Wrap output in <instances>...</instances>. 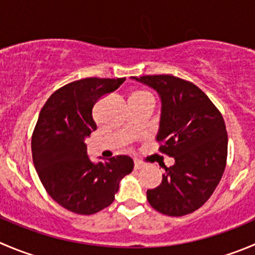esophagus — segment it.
I'll return each mask as SVG.
<instances>
[{
    "label": "esophagus",
    "mask_w": 255,
    "mask_h": 255,
    "mask_svg": "<svg viewBox=\"0 0 255 255\" xmlns=\"http://www.w3.org/2000/svg\"><path fill=\"white\" fill-rule=\"evenodd\" d=\"M144 167V163L139 162V160H134V169H142Z\"/></svg>",
    "instance_id": "1"
}]
</instances>
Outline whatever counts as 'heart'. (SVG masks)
Listing matches in <instances>:
<instances>
[{"instance_id": "heart-1", "label": "heart", "mask_w": 255, "mask_h": 255, "mask_svg": "<svg viewBox=\"0 0 255 255\" xmlns=\"http://www.w3.org/2000/svg\"><path fill=\"white\" fill-rule=\"evenodd\" d=\"M134 96H150V95L147 92H138V93H135Z\"/></svg>"}]
</instances>
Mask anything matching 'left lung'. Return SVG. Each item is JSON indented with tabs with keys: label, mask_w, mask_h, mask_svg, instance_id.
<instances>
[{
	"label": "left lung",
	"mask_w": 255,
	"mask_h": 255,
	"mask_svg": "<svg viewBox=\"0 0 255 255\" xmlns=\"http://www.w3.org/2000/svg\"><path fill=\"white\" fill-rule=\"evenodd\" d=\"M158 93L162 102L159 150L174 158L162 183L147 190L155 211L170 217L201 208L213 194L227 163L228 137L221 112L196 85L170 75L130 77Z\"/></svg>",
	"instance_id": "left-lung-1"
}]
</instances>
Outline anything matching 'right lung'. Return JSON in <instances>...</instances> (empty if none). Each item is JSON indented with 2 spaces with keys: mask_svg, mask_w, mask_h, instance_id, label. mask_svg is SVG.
Segmentation results:
<instances>
[{
  "mask_svg": "<svg viewBox=\"0 0 255 255\" xmlns=\"http://www.w3.org/2000/svg\"><path fill=\"white\" fill-rule=\"evenodd\" d=\"M126 78H85L57 90L44 103L32 134V158L47 193L59 206L90 216L111 206L133 159L116 155L92 162L86 138L97 129L93 106Z\"/></svg>",
  "mask_w": 255,
  "mask_h": 255,
  "instance_id": "obj_1",
  "label": "right lung"
}]
</instances>
